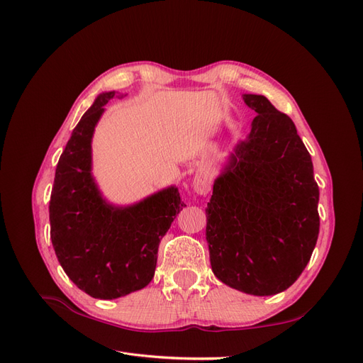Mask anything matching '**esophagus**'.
<instances>
[{
    "mask_svg": "<svg viewBox=\"0 0 363 363\" xmlns=\"http://www.w3.org/2000/svg\"><path fill=\"white\" fill-rule=\"evenodd\" d=\"M192 186H194V191L199 195H207L211 192V182H208L206 174H196Z\"/></svg>",
    "mask_w": 363,
    "mask_h": 363,
    "instance_id": "34e87169",
    "label": "esophagus"
}]
</instances>
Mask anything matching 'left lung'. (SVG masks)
Wrapping results in <instances>:
<instances>
[{
  "instance_id": "left-lung-1",
  "label": "left lung",
  "mask_w": 363,
  "mask_h": 363,
  "mask_svg": "<svg viewBox=\"0 0 363 363\" xmlns=\"http://www.w3.org/2000/svg\"><path fill=\"white\" fill-rule=\"evenodd\" d=\"M242 98L257 115L213 183L206 239L212 271L227 286L276 295L311 260L320 233V189L292 119L267 96Z\"/></svg>"
}]
</instances>
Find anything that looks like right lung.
Here are the masks:
<instances>
[{
    "label": "right lung",
    "mask_w": 363,
    "mask_h": 363,
    "mask_svg": "<svg viewBox=\"0 0 363 363\" xmlns=\"http://www.w3.org/2000/svg\"><path fill=\"white\" fill-rule=\"evenodd\" d=\"M115 92L95 98L65 147L50 200L51 242L77 288L113 300L145 288L155 277L157 250L186 204L169 186L142 201L107 203L92 177V136Z\"/></svg>",
    "instance_id": "right-lung-1"
}]
</instances>
